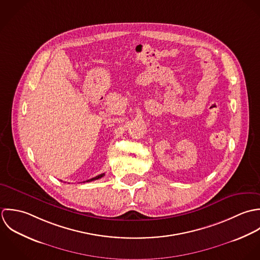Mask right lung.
Masks as SVG:
<instances>
[{"label": "right lung", "instance_id": "add662e5", "mask_svg": "<svg viewBox=\"0 0 260 260\" xmlns=\"http://www.w3.org/2000/svg\"><path fill=\"white\" fill-rule=\"evenodd\" d=\"M104 176V174H101V175H99V176H96V177H94V178H92V179H90V180H87V181H85V182H91V181H94V180H99V179L103 178ZM85 182H84V183H85Z\"/></svg>", "mask_w": 260, "mask_h": 260}]
</instances>
